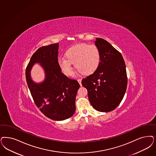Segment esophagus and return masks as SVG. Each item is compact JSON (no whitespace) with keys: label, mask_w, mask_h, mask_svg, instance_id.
<instances>
[{"label":"esophagus","mask_w":156,"mask_h":156,"mask_svg":"<svg viewBox=\"0 0 156 156\" xmlns=\"http://www.w3.org/2000/svg\"><path fill=\"white\" fill-rule=\"evenodd\" d=\"M78 82H79V83H80V85L81 86V79H79V80H78Z\"/></svg>","instance_id":"obj_1"}]
</instances>
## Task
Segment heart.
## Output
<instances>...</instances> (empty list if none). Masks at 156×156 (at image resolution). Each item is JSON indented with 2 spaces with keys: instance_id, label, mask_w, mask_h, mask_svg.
I'll use <instances>...</instances> for the list:
<instances>
[{
  "instance_id": "b5f03b06",
  "label": "heart",
  "mask_w": 156,
  "mask_h": 156,
  "mask_svg": "<svg viewBox=\"0 0 156 156\" xmlns=\"http://www.w3.org/2000/svg\"><path fill=\"white\" fill-rule=\"evenodd\" d=\"M65 56L58 59V65L67 76H71L73 73V63H74L78 73L90 75L97 70L101 62L100 50L94 44H76L66 51Z\"/></svg>"
}]
</instances>
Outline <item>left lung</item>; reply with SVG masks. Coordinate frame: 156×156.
<instances>
[{"instance_id": "8db88e82", "label": "left lung", "mask_w": 156, "mask_h": 156, "mask_svg": "<svg viewBox=\"0 0 156 156\" xmlns=\"http://www.w3.org/2000/svg\"><path fill=\"white\" fill-rule=\"evenodd\" d=\"M95 44L101 54L97 70L82 80L87 90L91 106L99 112L114 110L123 98L127 85V77L123 58L104 39L96 38Z\"/></svg>"}]
</instances>
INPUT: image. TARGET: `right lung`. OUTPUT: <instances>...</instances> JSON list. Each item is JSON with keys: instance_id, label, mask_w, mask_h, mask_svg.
<instances>
[{"instance_id": "right-lung-1", "label": "right lung", "mask_w": 156, "mask_h": 156, "mask_svg": "<svg viewBox=\"0 0 156 156\" xmlns=\"http://www.w3.org/2000/svg\"><path fill=\"white\" fill-rule=\"evenodd\" d=\"M59 43L40 47L33 54L26 69V79L33 100L40 111L54 120H64L75 111V98L80 84L62 73L58 65ZM39 63L45 79L36 83L31 78L32 66Z\"/></svg>"}]
</instances>
